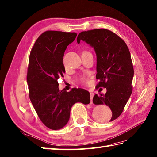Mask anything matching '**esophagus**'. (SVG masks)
<instances>
[{
    "mask_svg": "<svg viewBox=\"0 0 157 157\" xmlns=\"http://www.w3.org/2000/svg\"><path fill=\"white\" fill-rule=\"evenodd\" d=\"M94 96V94L93 92H90V98H91V101H90V104H93V101H92V100H93V97Z\"/></svg>",
    "mask_w": 157,
    "mask_h": 157,
    "instance_id": "esophagus-1",
    "label": "esophagus"
}]
</instances>
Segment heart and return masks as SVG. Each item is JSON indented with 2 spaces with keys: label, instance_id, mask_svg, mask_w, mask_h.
<instances>
[{
  "label": "heart",
  "instance_id": "1",
  "mask_svg": "<svg viewBox=\"0 0 157 157\" xmlns=\"http://www.w3.org/2000/svg\"><path fill=\"white\" fill-rule=\"evenodd\" d=\"M86 52V51H85V52ZM79 81L81 82L82 83H86V84H87V83H88V82H89L88 78H87V76H86V75H80L79 78Z\"/></svg>",
  "mask_w": 157,
  "mask_h": 157
}]
</instances>
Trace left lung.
<instances>
[{
	"label": "left lung",
	"instance_id": "8db88e82",
	"mask_svg": "<svg viewBox=\"0 0 157 157\" xmlns=\"http://www.w3.org/2000/svg\"><path fill=\"white\" fill-rule=\"evenodd\" d=\"M81 40L92 46L96 53L97 89L107 90L105 94H96L93 103L110 107V121H113L122 114L132 92L134 69L130 51L122 38L106 29L82 31L78 36V43Z\"/></svg>",
	"mask_w": 157,
	"mask_h": 157
}]
</instances>
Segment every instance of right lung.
<instances>
[{
	"label": "right lung",
	"mask_w": 157,
	"mask_h": 157,
	"mask_svg": "<svg viewBox=\"0 0 157 157\" xmlns=\"http://www.w3.org/2000/svg\"><path fill=\"white\" fill-rule=\"evenodd\" d=\"M75 32L47 31L36 40L29 56L27 81L29 96L39 119L52 130L66 124L71 106L76 102L88 104L90 93L82 88L70 92L59 90L57 79L65 72L63 58Z\"/></svg>",
	"instance_id": "obj_1"
}]
</instances>
